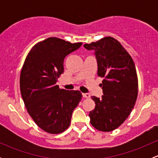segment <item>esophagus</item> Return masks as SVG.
Wrapping results in <instances>:
<instances>
[{
	"mask_svg": "<svg viewBox=\"0 0 158 158\" xmlns=\"http://www.w3.org/2000/svg\"><path fill=\"white\" fill-rule=\"evenodd\" d=\"M82 96H83L84 98H90V94L83 93V94H82Z\"/></svg>",
	"mask_w": 158,
	"mask_h": 158,
	"instance_id": "obj_1",
	"label": "esophagus"
}]
</instances>
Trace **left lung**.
<instances>
[{"mask_svg": "<svg viewBox=\"0 0 158 158\" xmlns=\"http://www.w3.org/2000/svg\"><path fill=\"white\" fill-rule=\"evenodd\" d=\"M95 50L98 76L103 78L102 98L92 96L95 107L89 112L91 125L101 131L118 128L131 112L138 92L135 63L122 44L111 36L84 45Z\"/></svg>", "mask_w": 158, "mask_h": 158, "instance_id": "left-lung-1", "label": "left lung"}]
</instances>
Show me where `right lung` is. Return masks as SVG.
<instances>
[{"instance_id": "right-lung-1", "label": "right lung", "mask_w": 158, "mask_h": 158, "mask_svg": "<svg viewBox=\"0 0 158 158\" xmlns=\"http://www.w3.org/2000/svg\"><path fill=\"white\" fill-rule=\"evenodd\" d=\"M57 37L35 44L28 52L20 76V88L27 112L35 123L49 134H60L70 125L73 110L82 95L60 89L65 57L82 46Z\"/></svg>"}]
</instances>
